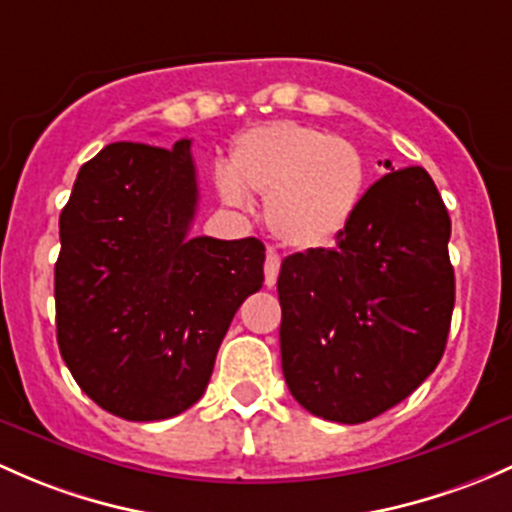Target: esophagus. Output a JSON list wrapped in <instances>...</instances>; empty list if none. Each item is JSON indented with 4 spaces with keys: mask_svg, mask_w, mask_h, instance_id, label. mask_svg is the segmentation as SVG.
<instances>
[{
    "mask_svg": "<svg viewBox=\"0 0 512 512\" xmlns=\"http://www.w3.org/2000/svg\"><path fill=\"white\" fill-rule=\"evenodd\" d=\"M279 265H282V260H279V255H274V252H267V260H265V284L267 287H274L277 284V277H279Z\"/></svg>",
    "mask_w": 512,
    "mask_h": 512,
    "instance_id": "1",
    "label": "esophagus"
}]
</instances>
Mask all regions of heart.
<instances>
[{
    "instance_id": "1",
    "label": "heart",
    "mask_w": 512,
    "mask_h": 512,
    "mask_svg": "<svg viewBox=\"0 0 512 512\" xmlns=\"http://www.w3.org/2000/svg\"><path fill=\"white\" fill-rule=\"evenodd\" d=\"M220 201L242 211L247 193L265 196L272 235L294 250H321L353 220L365 188V161L353 142L292 120L238 134L228 171L215 176Z\"/></svg>"
}]
</instances>
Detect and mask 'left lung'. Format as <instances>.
Listing matches in <instances>:
<instances>
[{
  "instance_id": "obj_1",
  "label": "left lung",
  "mask_w": 512,
  "mask_h": 512,
  "mask_svg": "<svg viewBox=\"0 0 512 512\" xmlns=\"http://www.w3.org/2000/svg\"><path fill=\"white\" fill-rule=\"evenodd\" d=\"M449 238L432 176L407 166L363 193L336 247L284 257L282 373L304 410L368 422L434 373L454 311Z\"/></svg>"
}]
</instances>
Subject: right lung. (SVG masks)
<instances>
[{
	"mask_svg": "<svg viewBox=\"0 0 512 512\" xmlns=\"http://www.w3.org/2000/svg\"><path fill=\"white\" fill-rule=\"evenodd\" d=\"M191 142H115L80 166L61 213L56 336L80 390L157 422L201 400L235 311L265 282L257 238H188Z\"/></svg>",
	"mask_w": 512,
	"mask_h": 512,
	"instance_id": "1",
	"label": "right lung"
}]
</instances>
